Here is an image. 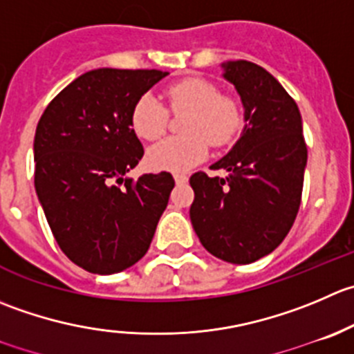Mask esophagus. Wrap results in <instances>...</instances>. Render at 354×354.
<instances>
[{
    "label": "esophagus",
    "instance_id": "34e87169",
    "mask_svg": "<svg viewBox=\"0 0 354 354\" xmlns=\"http://www.w3.org/2000/svg\"><path fill=\"white\" fill-rule=\"evenodd\" d=\"M174 181H176V185H185L188 181V176H187V174L176 173V174H174Z\"/></svg>",
    "mask_w": 354,
    "mask_h": 354
}]
</instances>
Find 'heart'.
Returning <instances> with one entry per match:
<instances>
[{"instance_id":"obj_1","label":"heart","mask_w":354,"mask_h":354,"mask_svg":"<svg viewBox=\"0 0 354 354\" xmlns=\"http://www.w3.org/2000/svg\"><path fill=\"white\" fill-rule=\"evenodd\" d=\"M173 114L187 112L181 122L183 136L167 138L149 150L147 160L157 171H188L207 157V142L226 147L243 124L242 107L232 95H223L218 84L205 77L180 79L164 91ZM169 114L152 95H143L131 111V128L142 140L156 142L166 133Z\"/></svg>"}]
</instances>
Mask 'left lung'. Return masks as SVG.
<instances>
[{
    "mask_svg": "<svg viewBox=\"0 0 354 354\" xmlns=\"http://www.w3.org/2000/svg\"><path fill=\"white\" fill-rule=\"evenodd\" d=\"M245 109L239 142L211 169L198 171L190 185L195 198L190 219L202 245L226 263L249 264L282 243L301 205L308 149L294 98L259 65L223 64Z\"/></svg>",
    "mask_w": 354,
    "mask_h": 354,
    "instance_id": "8db88e82",
    "label": "left lung"
}]
</instances>
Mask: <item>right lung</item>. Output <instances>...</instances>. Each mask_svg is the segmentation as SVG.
Wrapping results in <instances>:
<instances>
[{"mask_svg":"<svg viewBox=\"0 0 354 354\" xmlns=\"http://www.w3.org/2000/svg\"><path fill=\"white\" fill-rule=\"evenodd\" d=\"M167 72L97 68L48 104L34 136V187L62 252L98 275L129 268L149 250L174 180L126 174L142 160L131 111Z\"/></svg>","mask_w":354,"mask_h":354,"instance_id":"right-lung-1","label":"right lung"}]
</instances>
